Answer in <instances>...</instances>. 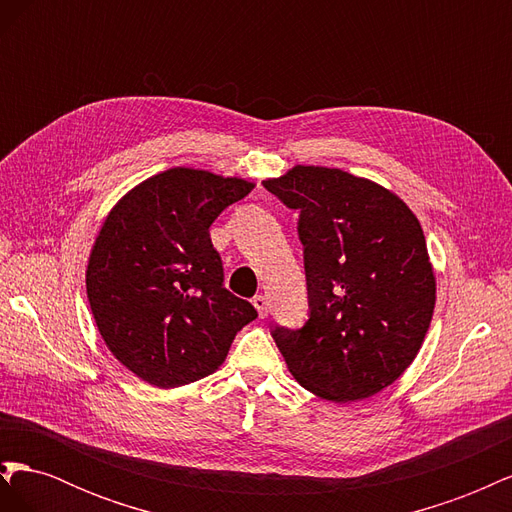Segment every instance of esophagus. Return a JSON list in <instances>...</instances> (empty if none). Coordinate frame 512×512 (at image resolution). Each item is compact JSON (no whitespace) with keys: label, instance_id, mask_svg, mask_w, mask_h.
Segmentation results:
<instances>
[{"label":"esophagus","instance_id":"obj_1","mask_svg":"<svg viewBox=\"0 0 512 512\" xmlns=\"http://www.w3.org/2000/svg\"><path fill=\"white\" fill-rule=\"evenodd\" d=\"M252 303L258 309V316L260 318H267L269 316V301H267V297H262V294H256V297L252 299Z\"/></svg>","mask_w":512,"mask_h":512}]
</instances>
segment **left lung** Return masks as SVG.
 <instances>
[{"label":"left lung","mask_w":512,"mask_h":512,"mask_svg":"<svg viewBox=\"0 0 512 512\" xmlns=\"http://www.w3.org/2000/svg\"><path fill=\"white\" fill-rule=\"evenodd\" d=\"M262 185L299 209L309 318L271 331L290 374L337 404L380 393L414 361L436 305L416 215L339 168L294 166Z\"/></svg>","instance_id":"left-lung-1"}]
</instances>
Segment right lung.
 Here are the masks:
<instances>
[{
    "instance_id": "right-lung-1",
    "label": "right lung",
    "mask_w": 512,
    "mask_h": 512,
    "mask_svg": "<svg viewBox=\"0 0 512 512\" xmlns=\"http://www.w3.org/2000/svg\"><path fill=\"white\" fill-rule=\"evenodd\" d=\"M254 183L170 168L108 213L87 265V299L104 344L145 382L173 389L218 369L258 312L224 288L209 226Z\"/></svg>"
}]
</instances>
